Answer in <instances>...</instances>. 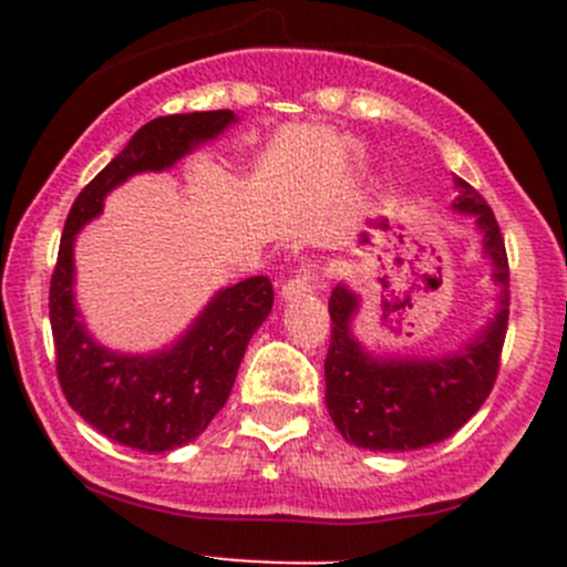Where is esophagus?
I'll list each match as a JSON object with an SVG mask.
<instances>
[{"instance_id":"obj_1","label":"esophagus","mask_w":567,"mask_h":567,"mask_svg":"<svg viewBox=\"0 0 567 567\" xmlns=\"http://www.w3.org/2000/svg\"><path fill=\"white\" fill-rule=\"evenodd\" d=\"M316 282H318V271L307 262V266H301L299 271L282 285V301H296L301 299V296L312 293V290H316Z\"/></svg>"}]
</instances>
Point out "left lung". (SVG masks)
<instances>
[{"label":"left lung","instance_id":"obj_1","mask_svg":"<svg viewBox=\"0 0 567 567\" xmlns=\"http://www.w3.org/2000/svg\"><path fill=\"white\" fill-rule=\"evenodd\" d=\"M455 214L472 216L483 255L499 285L496 312L458 351L444 357H375L353 334L362 299L346 282L331 290V340L326 353V409L342 439L373 453L431 447L466 425L499 373L511 307V268L494 210L463 177H455Z\"/></svg>","mask_w":567,"mask_h":567}]
</instances>
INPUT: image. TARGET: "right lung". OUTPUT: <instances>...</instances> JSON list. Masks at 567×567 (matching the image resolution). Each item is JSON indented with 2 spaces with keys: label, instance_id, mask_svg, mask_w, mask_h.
<instances>
[{
  "label": "right lung",
  "instance_id": "obj_1",
  "mask_svg": "<svg viewBox=\"0 0 567 567\" xmlns=\"http://www.w3.org/2000/svg\"><path fill=\"white\" fill-rule=\"evenodd\" d=\"M230 109L167 114L142 125L73 203L51 274L49 318L56 379L87 425L123 447L167 453L194 442L230 398L251 334L274 305L268 277L221 288L173 346L153 353H120L101 346L76 310L73 244L104 210L112 188L140 173H162L203 142L236 123Z\"/></svg>",
  "mask_w": 567,
  "mask_h": 567
}]
</instances>
